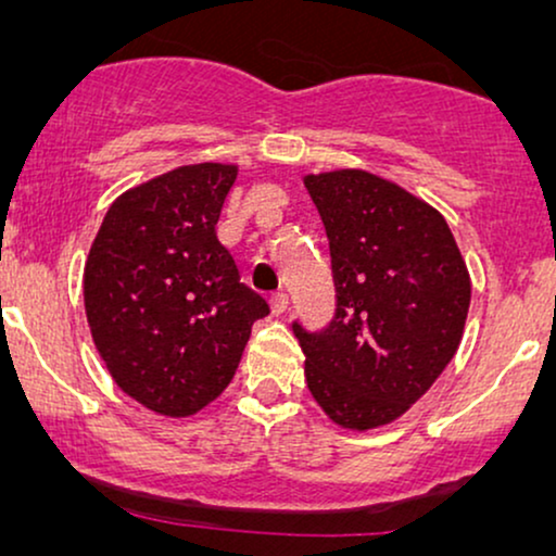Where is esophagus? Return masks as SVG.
Returning a JSON list of instances; mask_svg holds the SVG:
<instances>
[{
  "label": "esophagus",
  "mask_w": 556,
  "mask_h": 556,
  "mask_svg": "<svg viewBox=\"0 0 556 556\" xmlns=\"http://www.w3.org/2000/svg\"><path fill=\"white\" fill-rule=\"evenodd\" d=\"M268 303H270V311L276 316L286 314V311H288V295L286 293H273L270 299H268Z\"/></svg>",
  "instance_id": "obj_1"
}]
</instances>
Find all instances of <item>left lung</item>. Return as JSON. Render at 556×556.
Here are the masks:
<instances>
[{"mask_svg": "<svg viewBox=\"0 0 556 556\" xmlns=\"http://www.w3.org/2000/svg\"><path fill=\"white\" fill-rule=\"evenodd\" d=\"M326 227L337 314L321 331L295 321L306 384L341 428L397 420L458 352L470 276L445 217L362 169L303 177Z\"/></svg>", "mask_w": 556, "mask_h": 556, "instance_id": "1", "label": "left lung"}]
</instances>
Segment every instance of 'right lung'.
Masks as SVG:
<instances>
[{
	"instance_id": "1",
	"label": "right lung",
	"mask_w": 556,
	"mask_h": 556,
	"mask_svg": "<svg viewBox=\"0 0 556 556\" xmlns=\"http://www.w3.org/2000/svg\"><path fill=\"white\" fill-rule=\"evenodd\" d=\"M238 177L189 164L128 189L90 245L83 299L96 349L128 397L166 417L200 413L230 384L270 308L217 240Z\"/></svg>"
}]
</instances>
